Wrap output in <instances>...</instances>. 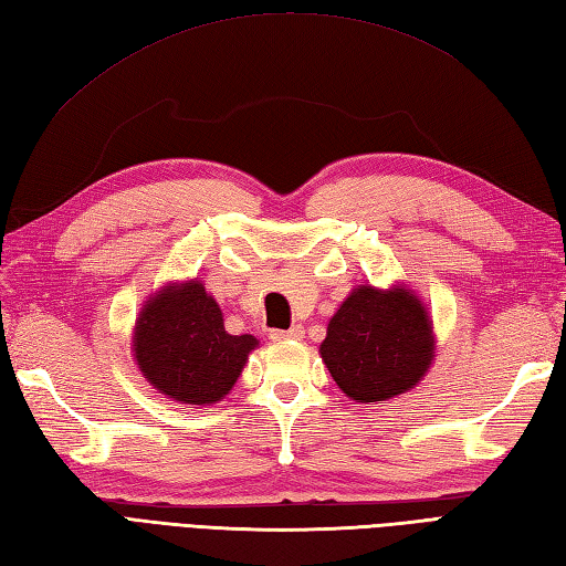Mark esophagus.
I'll return each instance as SVG.
<instances>
[{"label":"esophagus","mask_w":566,"mask_h":566,"mask_svg":"<svg viewBox=\"0 0 566 566\" xmlns=\"http://www.w3.org/2000/svg\"><path fill=\"white\" fill-rule=\"evenodd\" d=\"M303 334H305V329L300 327V325H293L291 329H275V332H271V339H275V342H285V339H303Z\"/></svg>","instance_id":"1"}]
</instances>
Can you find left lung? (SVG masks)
I'll use <instances>...</instances> for the list:
<instances>
[{
  "instance_id": "8db88e82",
  "label": "left lung",
  "mask_w": 566,
  "mask_h": 566,
  "mask_svg": "<svg viewBox=\"0 0 566 566\" xmlns=\"http://www.w3.org/2000/svg\"><path fill=\"white\" fill-rule=\"evenodd\" d=\"M319 354L352 400H388L410 390L430 368L432 327L412 293L359 285L329 319Z\"/></svg>"
}]
</instances>
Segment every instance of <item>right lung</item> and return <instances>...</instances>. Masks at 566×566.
<instances>
[{
	"label": "right lung",
	"mask_w": 566,
	"mask_h": 566,
	"mask_svg": "<svg viewBox=\"0 0 566 566\" xmlns=\"http://www.w3.org/2000/svg\"><path fill=\"white\" fill-rule=\"evenodd\" d=\"M256 344L251 334L224 329L222 310L198 281L154 295L134 332V354L148 384L190 406L224 398Z\"/></svg>",
	"instance_id": "obj_1"
}]
</instances>
